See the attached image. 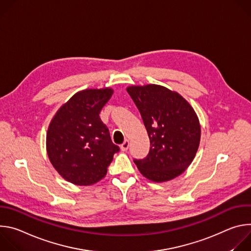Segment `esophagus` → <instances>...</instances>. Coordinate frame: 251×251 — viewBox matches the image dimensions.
Masks as SVG:
<instances>
[{"instance_id":"esophagus-1","label":"esophagus","mask_w":251,"mask_h":251,"mask_svg":"<svg viewBox=\"0 0 251 251\" xmlns=\"http://www.w3.org/2000/svg\"><path fill=\"white\" fill-rule=\"evenodd\" d=\"M129 141L128 140H125L122 144H121V146H120V148H121V151H127L128 150V148H129Z\"/></svg>"}]
</instances>
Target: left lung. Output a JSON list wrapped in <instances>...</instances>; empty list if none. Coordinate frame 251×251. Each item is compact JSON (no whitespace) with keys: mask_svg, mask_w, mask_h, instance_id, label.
<instances>
[{"mask_svg":"<svg viewBox=\"0 0 251 251\" xmlns=\"http://www.w3.org/2000/svg\"><path fill=\"white\" fill-rule=\"evenodd\" d=\"M127 92L150 139L147 157L134 159L140 173L157 183L180 176L193 162L200 145L201 125L194 108L177 92L157 84L129 86Z\"/></svg>","mask_w":251,"mask_h":251,"instance_id":"obj_1","label":"left lung"}]
</instances>
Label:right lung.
Returning a JSON list of instances; mask_svg holds the SVG:
<instances>
[{
	"label": "right lung",
	"mask_w": 251,
	"mask_h": 251,
	"mask_svg": "<svg viewBox=\"0 0 251 251\" xmlns=\"http://www.w3.org/2000/svg\"><path fill=\"white\" fill-rule=\"evenodd\" d=\"M113 94L112 88L85 89L63 104L49 126L47 151L57 173L77 186L93 185L106 176L114 145L99 113Z\"/></svg>",
	"instance_id": "1"
}]
</instances>
